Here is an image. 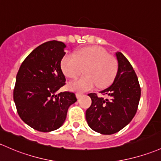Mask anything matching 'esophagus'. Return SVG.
Masks as SVG:
<instances>
[{"label": "esophagus", "mask_w": 161, "mask_h": 161, "mask_svg": "<svg viewBox=\"0 0 161 161\" xmlns=\"http://www.w3.org/2000/svg\"><path fill=\"white\" fill-rule=\"evenodd\" d=\"M82 96H83V94L82 93H79V92L76 93V97H77V99H80Z\"/></svg>", "instance_id": "esophagus-1"}]
</instances>
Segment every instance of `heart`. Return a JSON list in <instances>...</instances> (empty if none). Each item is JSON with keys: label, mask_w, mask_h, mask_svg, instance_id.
Instances as JSON below:
<instances>
[{"label": "heart", "mask_w": 161, "mask_h": 161, "mask_svg": "<svg viewBox=\"0 0 161 161\" xmlns=\"http://www.w3.org/2000/svg\"><path fill=\"white\" fill-rule=\"evenodd\" d=\"M62 69L67 77L74 79L83 69L85 77L70 82L68 88L75 92H82L109 86L114 80L118 70L116 58L99 47H90L79 50L75 55L68 54L62 60Z\"/></svg>", "instance_id": "heart-1"}]
</instances>
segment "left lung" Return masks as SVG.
<instances>
[{
	"mask_svg": "<svg viewBox=\"0 0 161 161\" xmlns=\"http://www.w3.org/2000/svg\"><path fill=\"white\" fill-rule=\"evenodd\" d=\"M118 71L113 84L101 91L108 97L104 99L96 93H89L92 99L90 107L86 112L89 127L101 134L117 133L133 119L140 99L138 78L127 58L116 52Z\"/></svg>",
	"mask_w": 161,
	"mask_h": 161,
	"instance_id": "obj_1",
	"label": "left lung"
}]
</instances>
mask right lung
<instances>
[{
	"instance_id": "add662e5",
	"label": "right lung",
	"mask_w": 161,
	"mask_h": 161,
	"mask_svg": "<svg viewBox=\"0 0 161 161\" xmlns=\"http://www.w3.org/2000/svg\"><path fill=\"white\" fill-rule=\"evenodd\" d=\"M66 45L50 41L35 48L20 66L14 101L21 119L33 129L51 132L66 119L68 109L77 101L74 92L57 91L65 84L61 61Z\"/></svg>"
}]
</instances>
